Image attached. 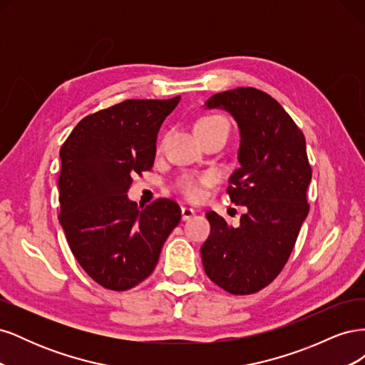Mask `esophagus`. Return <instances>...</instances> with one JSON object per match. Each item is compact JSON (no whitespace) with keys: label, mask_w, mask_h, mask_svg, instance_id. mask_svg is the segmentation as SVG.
<instances>
[{"label":"esophagus","mask_w":365,"mask_h":365,"mask_svg":"<svg viewBox=\"0 0 365 365\" xmlns=\"http://www.w3.org/2000/svg\"><path fill=\"white\" fill-rule=\"evenodd\" d=\"M181 216H182V220H190L195 216V210L190 208V207H182L181 208Z\"/></svg>","instance_id":"34e87169"}]
</instances>
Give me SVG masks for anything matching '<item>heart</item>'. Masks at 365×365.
I'll use <instances>...</instances> for the list:
<instances>
[{
    "mask_svg": "<svg viewBox=\"0 0 365 365\" xmlns=\"http://www.w3.org/2000/svg\"><path fill=\"white\" fill-rule=\"evenodd\" d=\"M217 129H227L228 130V121L222 115H204L195 123V132L197 135L204 134V132L210 130H217ZM212 182V176L205 175L201 176V178H193V176H184V178L178 182V189L180 192L190 201L200 200L202 196V187Z\"/></svg>",
    "mask_w": 365,
    "mask_h": 365,
    "instance_id": "1",
    "label": "heart"
}]
</instances>
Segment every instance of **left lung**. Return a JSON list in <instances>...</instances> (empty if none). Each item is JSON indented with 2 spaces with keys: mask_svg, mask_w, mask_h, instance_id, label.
<instances>
[{
  "mask_svg": "<svg viewBox=\"0 0 365 365\" xmlns=\"http://www.w3.org/2000/svg\"><path fill=\"white\" fill-rule=\"evenodd\" d=\"M205 106L225 109L239 126L240 168L227 192L247 213L236 228L215 212L205 215L212 231L201 247L202 264L220 288L248 295L280 274L309 213L306 140L282 105L256 88L217 93Z\"/></svg>",
  "mask_w": 365,
  "mask_h": 365,
  "instance_id": "8db88e82",
  "label": "left lung"
}]
</instances>
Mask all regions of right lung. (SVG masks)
Instances as JSON below:
<instances>
[{
    "label": "right lung",
    "mask_w": 365,
    "mask_h": 365,
    "mask_svg": "<svg viewBox=\"0 0 365 365\" xmlns=\"http://www.w3.org/2000/svg\"><path fill=\"white\" fill-rule=\"evenodd\" d=\"M180 101L109 106L82 118L61 148L59 222L76 260L106 289L126 291L149 277L181 220L172 200L140 210L126 195L132 176L152 169L158 130Z\"/></svg>",
    "instance_id": "add662e5"
}]
</instances>
